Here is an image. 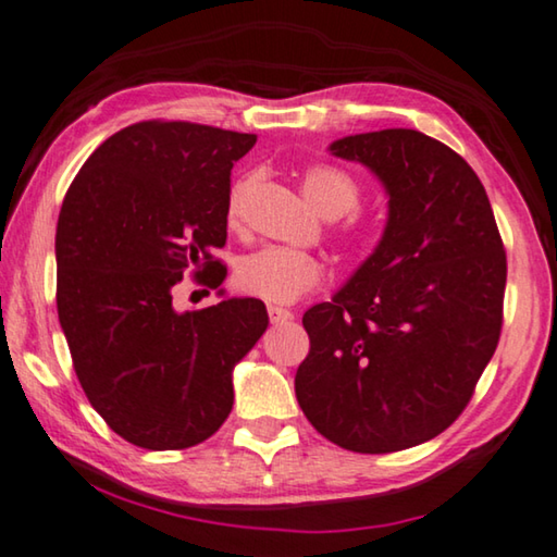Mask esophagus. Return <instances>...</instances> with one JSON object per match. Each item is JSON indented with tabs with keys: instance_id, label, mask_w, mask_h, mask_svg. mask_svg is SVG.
Listing matches in <instances>:
<instances>
[{
	"instance_id": "1",
	"label": "esophagus",
	"mask_w": 557,
	"mask_h": 557,
	"mask_svg": "<svg viewBox=\"0 0 557 557\" xmlns=\"http://www.w3.org/2000/svg\"><path fill=\"white\" fill-rule=\"evenodd\" d=\"M268 314H270L272 324H282V322L295 320V314L289 310H282V307H268Z\"/></svg>"
}]
</instances>
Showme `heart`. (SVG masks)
<instances>
[{
	"label": "heart",
	"instance_id": "1",
	"mask_svg": "<svg viewBox=\"0 0 557 557\" xmlns=\"http://www.w3.org/2000/svg\"><path fill=\"white\" fill-rule=\"evenodd\" d=\"M252 178H243L233 185L227 200V220L235 225L243 213V198L250 190ZM302 193L310 206L324 218H342L359 206L361 188L355 175L339 165L320 163L302 173ZM344 233L351 240H361L367 227L351 218ZM322 280V262L310 252L293 250V247H262L237 262L235 282L243 293L260 297L272 305H293L310 293Z\"/></svg>",
	"mask_w": 557,
	"mask_h": 557
}]
</instances>
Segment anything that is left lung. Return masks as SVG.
<instances>
[{
	"label": "left lung",
	"mask_w": 557,
	"mask_h": 557,
	"mask_svg": "<svg viewBox=\"0 0 557 557\" xmlns=\"http://www.w3.org/2000/svg\"><path fill=\"white\" fill-rule=\"evenodd\" d=\"M332 156L389 196L374 252L302 317L310 355L295 394L324 438L392 454L451 426L498 347L506 250L473 168L411 128L344 136Z\"/></svg>",
	"instance_id": "obj_1"
}]
</instances>
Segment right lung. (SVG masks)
Masks as SVG:
<instances>
[{
	"label": "right lung",
	"instance_id": "add662e5",
	"mask_svg": "<svg viewBox=\"0 0 557 557\" xmlns=\"http://www.w3.org/2000/svg\"><path fill=\"white\" fill-rule=\"evenodd\" d=\"M258 136L140 121L106 138L57 223V310L88 401L128 444L196 446L233 409V369L268 330L255 297L175 312L193 272L220 287L233 163ZM223 295V289H220Z\"/></svg>",
	"mask_w": 557,
	"mask_h": 557
}]
</instances>
